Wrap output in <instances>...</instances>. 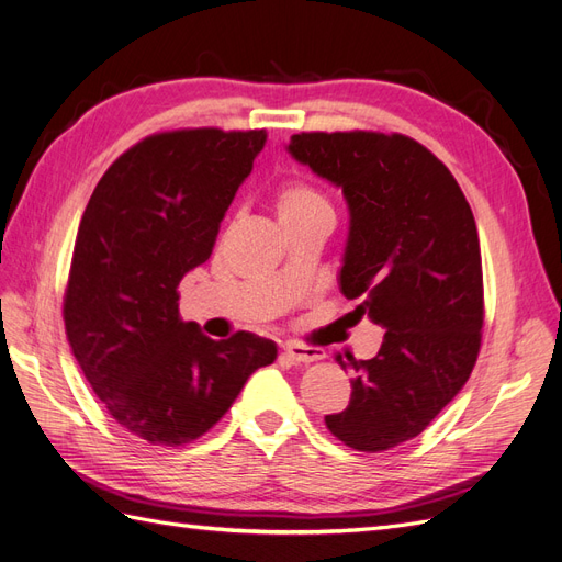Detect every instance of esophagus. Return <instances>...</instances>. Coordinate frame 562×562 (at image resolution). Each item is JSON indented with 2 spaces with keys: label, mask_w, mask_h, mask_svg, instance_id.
Wrapping results in <instances>:
<instances>
[{
  "label": "esophagus",
  "mask_w": 562,
  "mask_h": 562,
  "mask_svg": "<svg viewBox=\"0 0 562 562\" xmlns=\"http://www.w3.org/2000/svg\"><path fill=\"white\" fill-rule=\"evenodd\" d=\"M283 356L291 363H314L326 359V351L318 347H302V345H285L283 347Z\"/></svg>",
  "instance_id": "1"
}]
</instances>
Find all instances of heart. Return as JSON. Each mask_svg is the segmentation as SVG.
<instances>
[{
    "mask_svg": "<svg viewBox=\"0 0 562 562\" xmlns=\"http://www.w3.org/2000/svg\"><path fill=\"white\" fill-rule=\"evenodd\" d=\"M274 209L281 223L312 215L318 211H330L328 201L321 196L316 187L304 180H285L274 194Z\"/></svg>",
    "mask_w": 562,
    "mask_h": 562,
    "instance_id": "b5f03b06",
    "label": "heart"
}]
</instances>
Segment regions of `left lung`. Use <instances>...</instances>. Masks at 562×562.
Segmentation results:
<instances>
[{
    "label": "left lung",
    "mask_w": 562,
    "mask_h": 562,
    "mask_svg": "<svg viewBox=\"0 0 562 562\" xmlns=\"http://www.w3.org/2000/svg\"><path fill=\"white\" fill-rule=\"evenodd\" d=\"M288 151L342 190L349 239L339 288L384 333L351 370V401L326 415L345 446L382 452L419 436L459 394L481 351L479 229L448 166L401 133H297Z\"/></svg>",
    "instance_id": "1"
}]
</instances>
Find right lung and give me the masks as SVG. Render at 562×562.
Wrapping results in <instances>:
<instances>
[{
	"label": "right lung",
	"instance_id": "add662e5",
	"mask_svg": "<svg viewBox=\"0 0 562 562\" xmlns=\"http://www.w3.org/2000/svg\"><path fill=\"white\" fill-rule=\"evenodd\" d=\"M265 131L149 135L100 178L81 215L63 318L83 378L112 419L151 446L192 443L220 422L271 339H211L178 312V285L213 252Z\"/></svg>",
	"mask_w": 562,
	"mask_h": 562
}]
</instances>
